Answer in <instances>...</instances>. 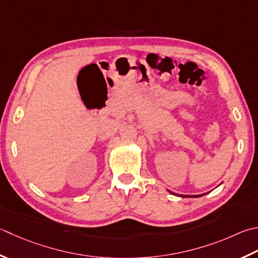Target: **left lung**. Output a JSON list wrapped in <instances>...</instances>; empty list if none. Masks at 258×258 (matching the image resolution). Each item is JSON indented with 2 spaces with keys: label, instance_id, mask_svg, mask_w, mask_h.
Listing matches in <instances>:
<instances>
[{
  "label": "left lung",
  "instance_id": "left-lung-1",
  "mask_svg": "<svg viewBox=\"0 0 258 258\" xmlns=\"http://www.w3.org/2000/svg\"><path fill=\"white\" fill-rule=\"evenodd\" d=\"M170 192H171V191H170ZM171 194H172V192H171ZM174 195V194H173ZM201 196H203V195H201ZM200 195H198V196H190V197H195V198H197V197H201ZM180 197H189V196H182V195H181Z\"/></svg>",
  "mask_w": 258,
  "mask_h": 258
}]
</instances>
